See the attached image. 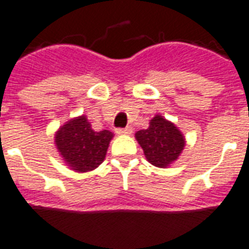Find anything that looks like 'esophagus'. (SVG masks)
Segmentation results:
<instances>
[{
    "label": "esophagus",
    "mask_w": 249,
    "mask_h": 249,
    "mask_svg": "<svg viewBox=\"0 0 249 249\" xmlns=\"http://www.w3.org/2000/svg\"><path fill=\"white\" fill-rule=\"evenodd\" d=\"M117 134H121V136H129L130 133H132V128L130 126H126L124 129H117L116 130Z\"/></svg>",
    "instance_id": "1"
}]
</instances>
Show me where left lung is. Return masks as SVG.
<instances>
[{"label":"left lung","mask_w":249,"mask_h":249,"mask_svg":"<svg viewBox=\"0 0 249 249\" xmlns=\"http://www.w3.org/2000/svg\"><path fill=\"white\" fill-rule=\"evenodd\" d=\"M134 137L147 162L159 168H167L175 163L185 147L181 130L162 115H155L150 120L149 128L138 130Z\"/></svg>","instance_id":"8db88e82"}]
</instances>
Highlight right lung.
Masks as SVG:
<instances>
[{"instance_id": "obj_1", "label": "right lung", "mask_w": 249, "mask_h": 249, "mask_svg": "<svg viewBox=\"0 0 249 249\" xmlns=\"http://www.w3.org/2000/svg\"><path fill=\"white\" fill-rule=\"evenodd\" d=\"M113 133L95 132L85 115L73 117L54 133V145L64 163L71 171L83 174L95 170L106 159Z\"/></svg>"}]
</instances>
